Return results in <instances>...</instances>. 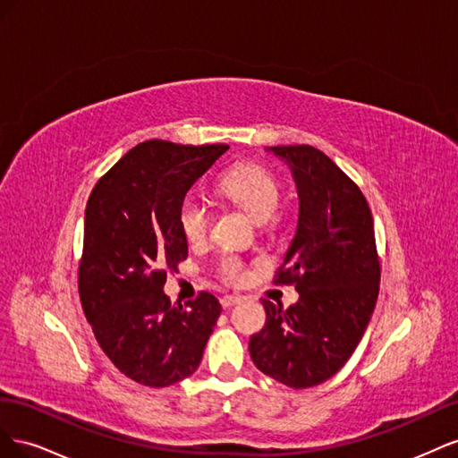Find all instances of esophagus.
Returning <instances> with one entry per match:
<instances>
[{
    "instance_id": "obj_1",
    "label": "esophagus",
    "mask_w": 458,
    "mask_h": 458,
    "mask_svg": "<svg viewBox=\"0 0 458 458\" xmlns=\"http://www.w3.org/2000/svg\"><path fill=\"white\" fill-rule=\"evenodd\" d=\"M242 298L241 296H224L221 298V306H224V310H229L233 306H237V303H241Z\"/></svg>"
}]
</instances>
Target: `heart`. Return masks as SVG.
Wrapping results in <instances>:
<instances>
[{"label": "heart", "instance_id": "1", "mask_svg": "<svg viewBox=\"0 0 458 458\" xmlns=\"http://www.w3.org/2000/svg\"><path fill=\"white\" fill-rule=\"evenodd\" d=\"M219 191L229 200L241 206L258 224L275 219V212L283 197L281 179L267 165L258 162H242L233 165L231 170L221 175ZM177 221L183 237L191 244H199L206 239L208 229H210V208L195 192H189L179 204ZM214 275L225 284H242L248 276V266L241 256L224 252L217 256L214 263Z\"/></svg>", "mask_w": 458, "mask_h": 458}]
</instances>
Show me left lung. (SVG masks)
Instances as JSON below:
<instances>
[{"mask_svg": "<svg viewBox=\"0 0 458 458\" xmlns=\"http://www.w3.org/2000/svg\"><path fill=\"white\" fill-rule=\"evenodd\" d=\"M293 168L300 219L275 284H294L284 310L263 300L266 327L250 338L254 365L294 390L345 365L377 306L380 258L369 202L352 177L311 145L269 147Z\"/></svg>", "mask_w": 458, "mask_h": 458, "instance_id": "left-lung-1", "label": "left lung"}]
</instances>
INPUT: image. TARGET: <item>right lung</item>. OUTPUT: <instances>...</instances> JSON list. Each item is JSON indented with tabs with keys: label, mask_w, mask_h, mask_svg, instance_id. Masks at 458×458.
Instances as JSON below:
<instances>
[{
	"label": "right lung",
	"mask_w": 458,
	"mask_h": 458,
	"mask_svg": "<svg viewBox=\"0 0 458 458\" xmlns=\"http://www.w3.org/2000/svg\"><path fill=\"white\" fill-rule=\"evenodd\" d=\"M229 145L150 140L95 183L78 266L81 308L114 367L137 384L165 387L191 377L221 306L210 293L172 303L165 273L187 258L177 210Z\"/></svg>",
	"instance_id": "add662e5"
}]
</instances>
